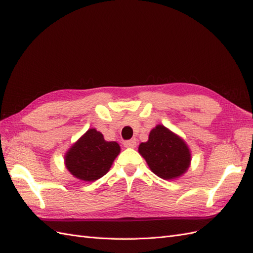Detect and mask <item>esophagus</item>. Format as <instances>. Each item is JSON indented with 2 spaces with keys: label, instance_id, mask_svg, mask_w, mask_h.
Returning a JSON list of instances; mask_svg holds the SVG:
<instances>
[{
  "label": "esophagus",
  "instance_id": "1",
  "mask_svg": "<svg viewBox=\"0 0 253 253\" xmlns=\"http://www.w3.org/2000/svg\"><path fill=\"white\" fill-rule=\"evenodd\" d=\"M125 147L126 148H134L136 147V139H128V140H126L125 141Z\"/></svg>",
  "mask_w": 253,
  "mask_h": 253
}]
</instances>
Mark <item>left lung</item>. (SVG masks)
<instances>
[{
  "label": "left lung",
  "mask_w": 253,
  "mask_h": 253,
  "mask_svg": "<svg viewBox=\"0 0 253 253\" xmlns=\"http://www.w3.org/2000/svg\"><path fill=\"white\" fill-rule=\"evenodd\" d=\"M138 151L153 173L163 179L181 176L191 161L186 143L163 126L152 128L149 139L139 145Z\"/></svg>",
  "instance_id": "obj_1"
}]
</instances>
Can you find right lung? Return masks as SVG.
<instances>
[{
	"instance_id": "obj_1",
	"label": "right lung",
	"mask_w": 253,
	"mask_h": 253,
	"mask_svg": "<svg viewBox=\"0 0 253 253\" xmlns=\"http://www.w3.org/2000/svg\"><path fill=\"white\" fill-rule=\"evenodd\" d=\"M119 152L116 141H106L102 133L90 128L66 153L65 165L78 179L94 181L107 173Z\"/></svg>"
}]
</instances>
